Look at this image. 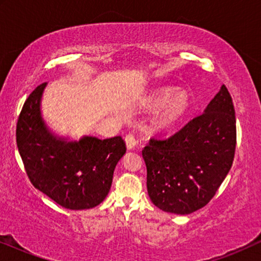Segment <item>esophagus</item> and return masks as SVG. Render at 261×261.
I'll use <instances>...</instances> for the list:
<instances>
[{
	"instance_id": "1",
	"label": "esophagus",
	"mask_w": 261,
	"mask_h": 261,
	"mask_svg": "<svg viewBox=\"0 0 261 261\" xmlns=\"http://www.w3.org/2000/svg\"><path fill=\"white\" fill-rule=\"evenodd\" d=\"M124 140H126L127 148L129 149V151H132V149H134L135 147H137L138 141H137V139L134 138L133 134H128V135H126V139H124Z\"/></svg>"
}]
</instances>
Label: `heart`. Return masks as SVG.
<instances>
[{
	"instance_id": "obj_1",
	"label": "heart",
	"mask_w": 261,
	"mask_h": 261,
	"mask_svg": "<svg viewBox=\"0 0 261 261\" xmlns=\"http://www.w3.org/2000/svg\"><path fill=\"white\" fill-rule=\"evenodd\" d=\"M170 95L169 91L163 92L160 98L165 99L167 96ZM188 98L187 96L181 92H176L172 94L170 97L164 103L163 109H162V122L164 124H170L174 122V121L179 119L183 114L187 112L188 109Z\"/></svg>"
}]
</instances>
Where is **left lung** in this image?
<instances>
[{
	"label": "left lung",
	"mask_w": 261,
	"mask_h": 261,
	"mask_svg": "<svg viewBox=\"0 0 261 261\" xmlns=\"http://www.w3.org/2000/svg\"><path fill=\"white\" fill-rule=\"evenodd\" d=\"M235 145L233 99L222 85L203 114L171 137H153L142 149L153 204L179 215L203 208L229 172Z\"/></svg>",
	"instance_id": "8db88e82"
}]
</instances>
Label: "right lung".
Listing matches in <instances>:
<instances>
[{
  "label": "right lung",
  "mask_w": 261,
  "mask_h": 261,
  "mask_svg": "<svg viewBox=\"0 0 261 261\" xmlns=\"http://www.w3.org/2000/svg\"><path fill=\"white\" fill-rule=\"evenodd\" d=\"M46 85L28 96L17 120L16 144L24 169L35 189L63 208H95L108 196L126 142L121 137L83 135L77 140L59 135L42 116Z\"/></svg>",
  "instance_id": "1"
}]
</instances>
